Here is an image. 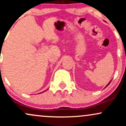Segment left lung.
<instances>
[{
  "instance_id": "8db88e82",
  "label": "left lung",
  "mask_w": 126,
  "mask_h": 126,
  "mask_svg": "<svg viewBox=\"0 0 126 126\" xmlns=\"http://www.w3.org/2000/svg\"><path fill=\"white\" fill-rule=\"evenodd\" d=\"M110 82H111V81H110V82H109V83H108V84L107 85V86H108V85H109V84H110ZM107 86H106V87H107Z\"/></svg>"
}]
</instances>
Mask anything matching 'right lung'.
<instances>
[{"label":"right lung","mask_w":126,"mask_h":126,"mask_svg":"<svg viewBox=\"0 0 126 126\" xmlns=\"http://www.w3.org/2000/svg\"><path fill=\"white\" fill-rule=\"evenodd\" d=\"M40 94H41V93H40Z\"/></svg>","instance_id":"1"}]
</instances>
